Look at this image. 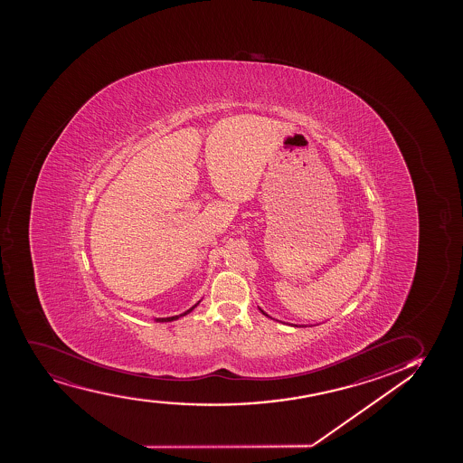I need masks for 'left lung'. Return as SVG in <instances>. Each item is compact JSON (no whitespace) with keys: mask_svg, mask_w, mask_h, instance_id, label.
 Returning a JSON list of instances; mask_svg holds the SVG:
<instances>
[{"mask_svg":"<svg viewBox=\"0 0 463 463\" xmlns=\"http://www.w3.org/2000/svg\"><path fill=\"white\" fill-rule=\"evenodd\" d=\"M260 312H262V314L266 315V317H269V318H271L270 315H267L266 312H264V310H262V308L260 307ZM290 326H293V327H299V326H298V325H290Z\"/></svg>","mask_w":463,"mask_h":463,"instance_id":"8db88e82","label":"left lung"}]
</instances>
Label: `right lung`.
Wrapping results in <instances>:
<instances>
[{
    "mask_svg": "<svg viewBox=\"0 0 463 463\" xmlns=\"http://www.w3.org/2000/svg\"><path fill=\"white\" fill-rule=\"evenodd\" d=\"M201 303V301H197L193 307L188 308V310H185L184 314L181 315H175V317H166V318H155L156 323H168V321H175V319L182 318V317H185V315L190 314L192 312L193 308L197 307V304Z\"/></svg>",
    "mask_w": 463,
    "mask_h": 463,
    "instance_id": "1",
    "label": "right lung"
}]
</instances>
